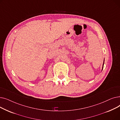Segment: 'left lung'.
Here are the masks:
<instances>
[{"instance_id": "obj_1", "label": "left lung", "mask_w": 120, "mask_h": 120, "mask_svg": "<svg viewBox=\"0 0 120 120\" xmlns=\"http://www.w3.org/2000/svg\"><path fill=\"white\" fill-rule=\"evenodd\" d=\"M104 63H103V68H102V70L103 69V67H104Z\"/></svg>"}]
</instances>
